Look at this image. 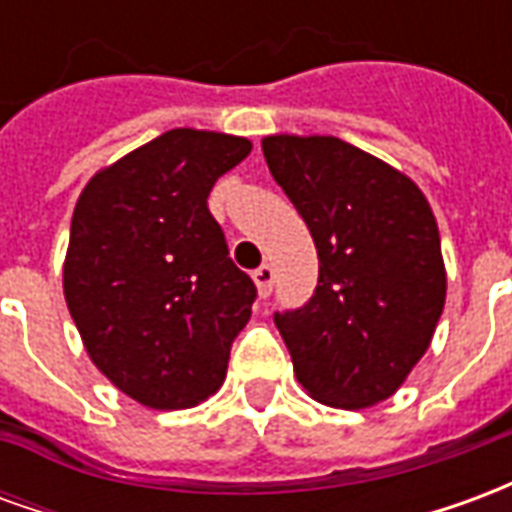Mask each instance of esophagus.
Listing matches in <instances>:
<instances>
[{"mask_svg": "<svg viewBox=\"0 0 512 512\" xmlns=\"http://www.w3.org/2000/svg\"><path fill=\"white\" fill-rule=\"evenodd\" d=\"M252 279H255L257 293H260L263 299H266V296H271V290H274V268L268 266V263H263L260 268H255Z\"/></svg>", "mask_w": 512, "mask_h": 512, "instance_id": "1", "label": "esophagus"}]
</instances>
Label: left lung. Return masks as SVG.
<instances>
[{"mask_svg":"<svg viewBox=\"0 0 512 512\" xmlns=\"http://www.w3.org/2000/svg\"><path fill=\"white\" fill-rule=\"evenodd\" d=\"M263 156L318 249V288L274 312L299 384L321 403L365 408L428 351L447 277L436 219L397 169L334 136H266Z\"/></svg>","mask_w":512,"mask_h":512,"instance_id":"obj_1","label":"left lung"}]
</instances>
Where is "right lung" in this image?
<instances>
[{"instance_id": "obj_1", "label": "right lung", "mask_w": 512, "mask_h": 512, "mask_svg": "<svg viewBox=\"0 0 512 512\" xmlns=\"http://www.w3.org/2000/svg\"><path fill=\"white\" fill-rule=\"evenodd\" d=\"M249 150L244 136L175 128L76 202L65 301L95 367L142 406H197L227 376L257 288L230 260L208 194Z\"/></svg>"}]
</instances>
